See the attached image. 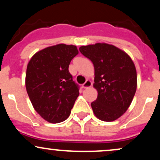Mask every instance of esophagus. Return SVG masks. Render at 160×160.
<instances>
[{"mask_svg": "<svg viewBox=\"0 0 160 160\" xmlns=\"http://www.w3.org/2000/svg\"><path fill=\"white\" fill-rule=\"evenodd\" d=\"M92 85V82L90 80H86V81L84 82L83 84L82 85V87L83 88V89H87V88H89L91 87Z\"/></svg>", "mask_w": 160, "mask_h": 160, "instance_id": "1", "label": "esophagus"}]
</instances>
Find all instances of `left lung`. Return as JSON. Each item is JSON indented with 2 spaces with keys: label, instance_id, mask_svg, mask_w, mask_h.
<instances>
[{
  "label": "left lung",
  "instance_id": "left-lung-1",
  "mask_svg": "<svg viewBox=\"0 0 160 160\" xmlns=\"http://www.w3.org/2000/svg\"><path fill=\"white\" fill-rule=\"evenodd\" d=\"M80 52L95 69L98 97L91 103L99 120L111 122L121 117L131 104L137 88V73L128 55L108 43L82 46Z\"/></svg>",
  "mask_w": 160,
  "mask_h": 160
}]
</instances>
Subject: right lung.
I'll use <instances>...</instances> for the list:
<instances>
[{
    "label": "right lung",
    "instance_id": "obj_1",
    "mask_svg": "<svg viewBox=\"0 0 160 160\" xmlns=\"http://www.w3.org/2000/svg\"><path fill=\"white\" fill-rule=\"evenodd\" d=\"M78 54L76 46L58 44L39 51L27 66L25 86L35 111L52 123L69 117L79 95L68 67Z\"/></svg>",
    "mask_w": 160,
    "mask_h": 160
}]
</instances>
